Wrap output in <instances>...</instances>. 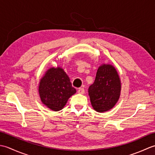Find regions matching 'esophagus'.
Segmentation results:
<instances>
[{"label": "esophagus", "instance_id": "obj_1", "mask_svg": "<svg viewBox=\"0 0 155 155\" xmlns=\"http://www.w3.org/2000/svg\"><path fill=\"white\" fill-rule=\"evenodd\" d=\"M78 93L79 94H84V89L83 88H78Z\"/></svg>", "mask_w": 155, "mask_h": 155}]
</instances>
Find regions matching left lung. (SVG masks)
<instances>
[{
    "label": "left lung",
    "instance_id": "left-lung-1",
    "mask_svg": "<svg viewBox=\"0 0 155 155\" xmlns=\"http://www.w3.org/2000/svg\"><path fill=\"white\" fill-rule=\"evenodd\" d=\"M121 82L113 65L103 64L98 67L94 83L88 88L91 105L94 110L104 113L112 109L120 98Z\"/></svg>",
    "mask_w": 155,
    "mask_h": 155
}]
</instances>
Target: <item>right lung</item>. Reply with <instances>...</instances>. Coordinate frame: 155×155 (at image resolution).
<instances>
[{
    "label": "right lung",
    "instance_id": "obj_1",
    "mask_svg": "<svg viewBox=\"0 0 155 155\" xmlns=\"http://www.w3.org/2000/svg\"><path fill=\"white\" fill-rule=\"evenodd\" d=\"M76 92L72 87L70 78L60 67L48 68L41 78L38 85L41 102L53 111L62 110L68 98Z\"/></svg>",
    "mask_w": 155,
    "mask_h": 155
}]
</instances>
